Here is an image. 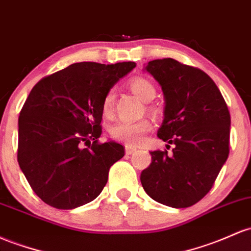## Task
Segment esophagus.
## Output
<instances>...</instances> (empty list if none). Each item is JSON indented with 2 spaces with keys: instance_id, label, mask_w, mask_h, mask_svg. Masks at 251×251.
Segmentation results:
<instances>
[{
  "instance_id": "esophagus-1",
  "label": "esophagus",
  "mask_w": 251,
  "mask_h": 251,
  "mask_svg": "<svg viewBox=\"0 0 251 251\" xmlns=\"http://www.w3.org/2000/svg\"><path fill=\"white\" fill-rule=\"evenodd\" d=\"M136 150H137V149L132 148V147H130V145H125V152H126V155H132V153H133Z\"/></svg>"
}]
</instances>
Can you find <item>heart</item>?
Returning a JSON list of instances; mask_svg holds the SVG:
<instances>
[{"label": "heart", "mask_w": 251, "mask_h": 251, "mask_svg": "<svg viewBox=\"0 0 251 251\" xmlns=\"http://www.w3.org/2000/svg\"><path fill=\"white\" fill-rule=\"evenodd\" d=\"M130 89L134 95L138 96L144 102H150L156 96V88L150 81L144 77H136L130 81ZM115 93L109 90L102 101L103 117L112 118L114 114ZM151 130V123L148 119L140 120H120L117 121L109 128V133L113 139L124 142L128 145H138L143 142L144 136Z\"/></svg>", "instance_id": "obj_1"}]
</instances>
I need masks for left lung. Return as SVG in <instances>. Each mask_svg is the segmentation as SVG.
Masks as SVG:
<instances>
[{
	"mask_svg": "<svg viewBox=\"0 0 251 251\" xmlns=\"http://www.w3.org/2000/svg\"><path fill=\"white\" fill-rule=\"evenodd\" d=\"M145 71L161 85L166 101L157 136L175 148L172 155L151 151L140 182L155 201L189 207L210 192L226 162L230 113L213 79L200 69L163 58L149 62Z\"/></svg>",
	"mask_w": 251,
	"mask_h": 251,
	"instance_id": "1",
	"label": "left lung"
}]
</instances>
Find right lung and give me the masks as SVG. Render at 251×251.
Segmentation results:
<instances>
[{
    "mask_svg": "<svg viewBox=\"0 0 251 251\" xmlns=\"http://www.w3.org/2000/svg\"><path fill=\"white\" fill-rule=\"evenodd\" d=\"M134 67V62L74 63L33 87L19 117L18 162L44 202L73 210L102 192L109 168L125 152L119 143L98 142L101 106Z\"/></svg>",
    "mask_w": 251,
    "mask_h": 251,
    "instance_id": "obj_1",
    "label": "right lung"
}]
</instances>
